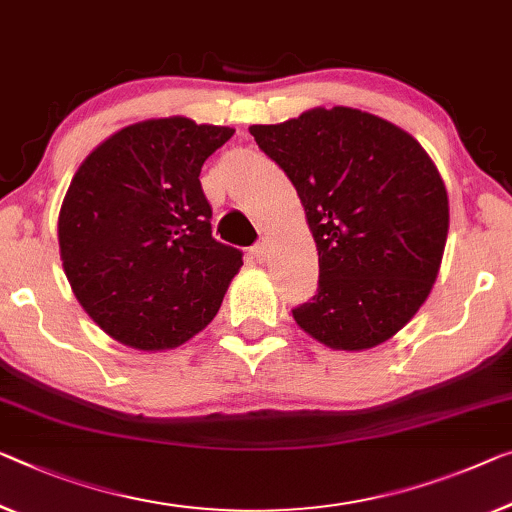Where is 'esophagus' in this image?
<instances>
[{
  "mask_svg": "<svg viewBox=\"0 0 512 512\" xmlns=\"http://www.w3.org/2000/svg\"><path fill=\"white\" fill-rule=\"evenodd\" d=\"M250 257L255 259V262H259L262 264L266 257H269V246H266V243L262 241V243H255L253 248H250Z\"/></svg>",
  "mask_w": 512,
  "mask_h": 512,
  "instance_id": "obj_1",
  "label": "esophagus"
}]
</instances>
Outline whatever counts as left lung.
Wrapping results in <instances>:
<instances>
[{"label": "left lung", "mask_w": 512, "mask_h": 512, "mask_svg": "<svg viewBox=\"0 0 512 512\" xmlns=\"http://www.w3.org/2000/svg\"><path fill=\"white\" fill-rule=\"evenodd\" d=\"M294 183L319 253V287L292 310L317 342L363 352L393 338L432 292L448 236V195L407 131L354 108H312L250 126Z\"/></svg>", "instance_id": "obj_1"}]
</instances>
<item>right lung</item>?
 Masks as SVG:
<instances>
[{
  "label": "right lung",
  "mask_w": 512,
  "mask_h": 512,
  "mask_svg": "<svg viewBox=\"0 0 512 512\" xmlns=\"http://www.w3.org/2000/svg\"><path fill=\"white\" fill-rule=\"evenodd\" d=\"M234 128L188 117L137 121L82 160L59 211V255L75 299L121 345L163 352L223 303L241 250L211 236L200 172Z\"/></svg>",
  "instance_id": "1"
}]
</instances>
